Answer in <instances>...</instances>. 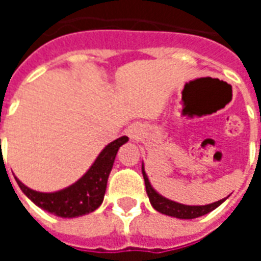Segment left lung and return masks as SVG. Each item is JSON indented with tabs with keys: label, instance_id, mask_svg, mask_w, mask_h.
Segmentation results:
<instances>
[{
	"label": "left lung",
	"instance_id": "1",
	"mask_svg": "<svg viewBox=\"0 0 261 261\" xmlns=\"http://www.w3.org/2000/svg\"><path fill=\"white\" fill-rule=\"evenodd\" d=\"M142 176H144L147 194L149 197V201L152 204V207L156 211H159V213L165 214V215H170V217H176V218L180 219L197 218V217H201V215L211 213L213 210L221 205L225 200L224 198V200H219V201L208 204V205H185V204H179V202L165 198V197H162L153 190L152 186L149 185V180H148V176L145 173V170H144V166H142Z\"/></svg>",
	"mask_w": 261,
	"mask_h": 261
}]
</instances>
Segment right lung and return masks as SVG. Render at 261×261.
<instances>
[{"label":"right lung","mask_w":261,"mask_h":261,"mask_svg":"<svg viewBox=\"0 0 261 261\" xmlns=\"http://www.w3.org/2000/svg\"><path fill=\"white\" fill-rule=\"evenodd\" d=\"M128 141L127 137H120L110 142L108 147L99 153L91 169L72 186L56 193H39L26 187L16 177V183L20 190L36 204L37 207L46 210L61 218H74L84 214L95 211L103 201L108 177L113 168L114 158L119 148Z\"/></svg>","instance_id":"1"}]
</instances>
